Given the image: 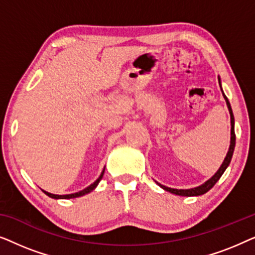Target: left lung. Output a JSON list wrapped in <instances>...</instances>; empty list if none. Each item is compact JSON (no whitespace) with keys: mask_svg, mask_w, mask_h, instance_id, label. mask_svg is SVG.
Instances as JSON below:
<instances>
[{"mask_svg":"<svg viewBox=\"0 0 255 255\" xmlns=\"http://www.w3.org/2000/svg\"><path fill=\"white\" fill-rule=\"evenodd\" d=\"M218 81H219V86H221V80H219V78H218ZM221 89H222V86H221ZM222 93H223V90H222ZM223 96H224V99L226 101V106H228V108H229L230 116H231V141H230V148H229L228 154H226L224 161H223L222 166L219 167V169L217 170V173H216L215 175L211 177V179H209L207 182H204L203 184H201V186H198L196 188H191V189H174V188H169V187L162 186V184H160V183L156 182L160 187L162 188V189H165L166 191H169V193H172V194L179 195V196H200V195H203L205 193H208V191L210 190L211 188L215 186L216 182H217V181L221 179V176L223 175V173L225 172V169L228 168V166L230 165V162H231V159H232V155H233V151H235V146H236L235 117H233V113H232L231 106H230V102H229L228 97L225 96L224 93H223Z\"/></svg>","mask_w":255,"mask_h":255,"instance_id":"left-lung-1","label":"left lung"}]
</instances>
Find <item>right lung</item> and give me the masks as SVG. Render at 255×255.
Here are the masks:
<instances>
[{"mask_svg":"<svg viewBox=\"0 0 255 255\" xmlns=\"http://www.w3.org/2000/svg\"><path fill=\"white\" fill-rule=\"evenodd\" d=\"M103 174H104V169L102 170V173H101V175H100V177L99 179H97L95 182L94 183H92L90 184L89 187H87V188H85V189L83 190H81V191H79V193H74V194H68V195H54V194H51V193H47V191H45V190H43L45 194L47 195V196H50V197H52V198H55V200H59V198H62V200H66V198H75V197H80V196H83V195H86V194H88V193H90V191H93L94 189H95V188L97 187V184L100 183V181L102 180V177H103Z\"/></svg>","mask_w":255,"mask_h":255,"instance_id":"1","label":"right lung"}]
</instances>
